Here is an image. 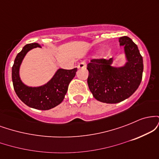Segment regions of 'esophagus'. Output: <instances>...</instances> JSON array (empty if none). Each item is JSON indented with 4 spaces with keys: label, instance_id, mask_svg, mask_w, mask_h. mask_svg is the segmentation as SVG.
<instances>
[{
    "label": "esophagus",
    "instance_id": "1",
    "mask_svg": "<svg viewBox=\"0 0 159 159\" xmlns=\"http://www.w3.org/2000/svg\"><path fill=\"white\" fill-rule=\"evenodd\" d=\"M85 67H86V63L84 61L81 62V63H78V69H84V68H85Z\"/></svg>",
    "mask_w": 159,
    "mask_h": 159
}]
</instances>
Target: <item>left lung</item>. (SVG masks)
Here are the masks:
<instances>
[{"label": "left lung", "instance_id": "left-lung-1", "mask_svg": "<svg viewBox=\"0 0 159 159\" xmlns=\"http://www.w3.org/2000/svg\"><path fill=\"white\" fill-rule=\"evenodd\" d=\"M119 43L126 58L123 66H112L113 58L93 59L87 64L89 89L96 99L104 103H118L130 97L142 80L143 57L137 45L128 36L120 37Z\"/></svg>", "mask_w": 159, "mask_h": 159}]
</instances>
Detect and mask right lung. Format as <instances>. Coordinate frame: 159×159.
I'll return each instance as SVG.
<instances>
[{"label":"right lung","instance_id":"obj_1","mask_svg":"<svg viewBox=\"0 0 159 159\" xmlns=\"http://www.w3.org/2000/svg\"><path fill=\"white\" fill-rule=\"evenodd\" d=\"M41 48L39 43H30L24 46L16 56L12 67V80L14 90L21 101L27 106L38 110H49L63 102L70 81L73 79L77 68L59 69L52 79L43 86L28 87L21 81L19 69L27 53L34 48Z\"/></svg>","mask_w":159,"mask_h":159}]
</instances>
